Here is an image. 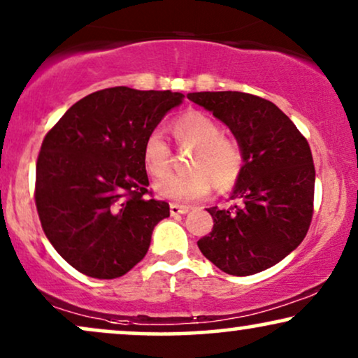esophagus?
I'll return each instance as SVG.
<instances>
[{
	"mask_svg": "<svg viewBox=\"0 0 358 358\" xmlns=\"http://www.w3.org/2000/svg\"><path fill=\"white\" fill-rule=\"evenodd\" d=\"M189 211V206L187 205H178V203H171L170 205V213L173 216L176 215H185V213Z\"/></svg>",
	"mask_w": 358,
	"mask_h": 358,
	"instance_id": "1",
	"label": "esophagus"
}]
</instances>
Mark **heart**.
I'll use <instances>...</instances> for the list:
<instances>
[{"instance_id":"1","label":"heart","mask_w":358,"mask_h":358,"mask_svg":"<svg viewBox=\"0 0 358 358\" xmlns=\"http://www.w3.org/2000/svg\"><path fill=\"white\" fill-rule=\"evenodd\" d=\"M180 145L193 147L189 160L193 173L166 176L171 166V150L160 132L147 135L142 147V160L147 173L162 178L155 183L160 198L176 203H192L210 193L213 185L224 192L238 182L244 157L238 142L223 137V130L211 117L189 110L171 125Z\"/></svg>"}]
</instances>
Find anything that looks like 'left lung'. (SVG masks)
Segmentation results:
<instances>
[{
    "mask_svg": "<svg viewBox=\"0 0 358 358\" xmlns=\"http://www.w3.org/2000/svg\"><path fill=\"white\" fill-rule=\"evenodd\" d=\"M187 97L231 130L244 157L231 193L239 203L208 208L215 224L198 248L226 274L261 273L296 250L310 226L315 169L309 143L266 99L236 90Z\"/></svg>",
    "mask_w": 358,
    "mask_h": 358,
    "instance_id": "1",
    "label": "left lung"
}]
</instances>
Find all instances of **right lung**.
Returning a JSON list of instances; mask_svg holds the SVG:
<instances>
[{"label": "right lung", "mask_w": 358, "mask_h": 358, "mask_svg": "<svg viewBox=\"0 0 358 358\" xmlns=\"http://www.w3.org/2000/svg\"><path fill=\"white\" fill-rule=\"evenodd\" d=\"M171 90L110 87L76 102L43 140L34 200L44 234L89 278L114 279L145 257L166 201L147 196V135L183 102Z\"/></svg>", "instance_id": "right-lung-1"}]
</instances>
